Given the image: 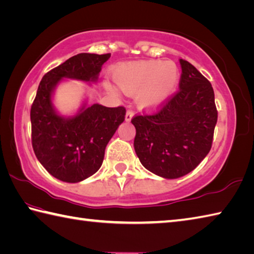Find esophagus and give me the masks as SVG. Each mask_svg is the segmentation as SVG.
I'll return each mask as SVG.
<instances>
[{
    "label": "esophagus",
    "instance_id": "34e87169",
    "mask_svg": "<svg viewBox=\"0 0 254 254\" xmlns=\"http://www.w3.org/2000/svg\"><path fill=\"white\" fill-rule=\"evenodd\" d=\"M132 116H133V111H132V109H128L127 113H126V117H125L126 122H130Z\"/></svg>",
    "mask_w": 254,
    "mask_h": 254
}]
</instances>
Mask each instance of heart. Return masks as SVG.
Wrapping results in <instances>:
<instances>
[{
    "instance_id": "obj_1",
    "label": "heart",
    "mask_w": 254,
    "mask_h": 254,
    "mask_svg": "<svg viewBox=\"0 0 254 254\" xmlns=\"http://www.w3.org/2000/svg\"><path fill=\"white\" fill-rule=\"evenodd\" d=\"M180 71L174 62L143 61L124 64L114 71V79L124 92L138 94L141 108L154 109L164 104L176 90Z\"/></svg>"
}]
</instances>
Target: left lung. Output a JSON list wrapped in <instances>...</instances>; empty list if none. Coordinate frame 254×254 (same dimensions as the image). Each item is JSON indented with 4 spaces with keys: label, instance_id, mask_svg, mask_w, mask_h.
I'll list each match as a JSON object with an SVG mask.
<instances>
[{
    "label": "left lung",
    "instance_id": "8db88e82",
    "mask_svg": "<svg viewBox=\"0 0 254 254\" xmlns=\"http://www.w3.org/2000/svg\"><path fill=\"white\" fill-rule=\"evenodd\" d=\"M179 90L151 114L131 118L135 151L142 166L162 178L192 171L212 146L218 111L211 83L180 60Z\"/></svg>",
    "mask_w": 254,
    "mask_h": 254
}]
</instances>
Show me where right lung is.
Listing matches in <instances>:
<instances>
[{"label":"right lung","mask_w":254,"mask_h":254,"mask_svg":"<svg viewBox=\"0 0 254 254\" xmlns=\"http://www.w3.org/2000/svg\"><path fill=\"white\" fill-rule=\"evenodd\" d=\"M109 57V53L77 54L47 71L38 85L31 107L32 146L42 166L65 183H79L100 168L105 148L125 121L126 109L94 104L64 118L53 108L52 92L64 77L95 82Z\"/></svg>","instance_id":"add662e5"}]
</instances>
